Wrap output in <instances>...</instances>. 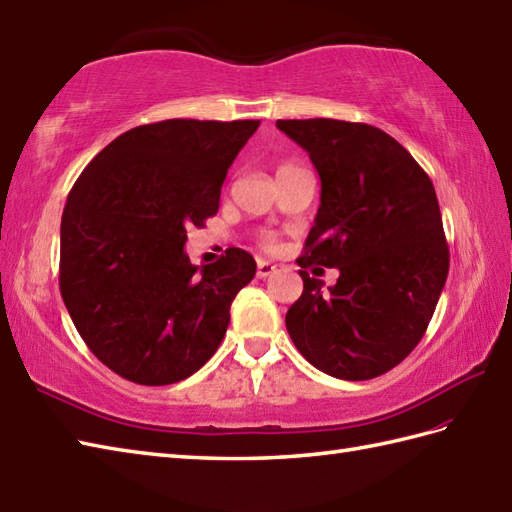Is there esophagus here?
<instances>
[{
  "label": "esophagus",
  "instance_id": "esophagus-1",
  "mask_svg": "<svg viewBox=\"0 0 512 512\" xmlns=\"http://www.w3.org/2000/svg\"><path fill=\"white\" fill-rule=\"evenodd\" d=\"M276 265L269 263V260H258V267H256V276L258 278H267L271 274H276Z\"/></svg>",
  "mask_w": 512,
  "mask_h": 512
}]
</instances>
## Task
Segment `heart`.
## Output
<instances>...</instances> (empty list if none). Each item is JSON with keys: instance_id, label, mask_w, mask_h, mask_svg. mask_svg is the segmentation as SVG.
Returning <instances> with one entry per match:
<instances>
[{"instance_id": "obj_1", "label": "heart", "mask_w": 512, "mask_h": 512, "mask_svg": "<svg viewBox=\"0 0 512 512\" xmlns=\"http://www.w3.org/2000/svg\"><path fill=\"white\" fill-rule=\"evenodd\" d=\"M263 245H265V247H269V249H271V247H276L274 236H265V238H263Z\"/></svg>"}]
</instances>
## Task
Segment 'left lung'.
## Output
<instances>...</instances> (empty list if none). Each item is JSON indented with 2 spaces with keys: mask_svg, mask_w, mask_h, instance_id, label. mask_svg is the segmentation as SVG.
<instances>
[{
  "mask_svg": "<svg viewBox=\"0 0 512 512\" xmlns=\"http://www.w3.org/2000/svg\"><path fill=\"white\" fill-rule=\"evenodd\" d=\"M276 127L309 153L322 181L287 331L317 370L346 381L379 377L423 339L449 274L434 184L370 124L311 118ZM311 264L337 266L338 285L322 290L303 271Z\"/></svg>",
  "mask_w": 512,
  "mask_h": 512,
  "instance_id": "left-lung-1",
  "label": "left lung"
}]
</instances>
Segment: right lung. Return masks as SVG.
Masks as SVG:
<instances>
[{
  "label": "right lung",
  "instance_id": "add662e5",
  "mask_svg": "<svg viewBox=\"0 0 512 512\" xmlns=\"http://www.w3.org/2000/svg\"><path fill=\"white\" fill-rule=\"evenodd\" d=\"M260 120H162L107 144L76 179L61 219L59 285L76 331L122 379L168 385L206 363L256 274L245 249L190 263V225L219 210L234 157Z\"/></svg>",
  "mask_w": 512,
  "mask_h": 512
}]
</instances>
